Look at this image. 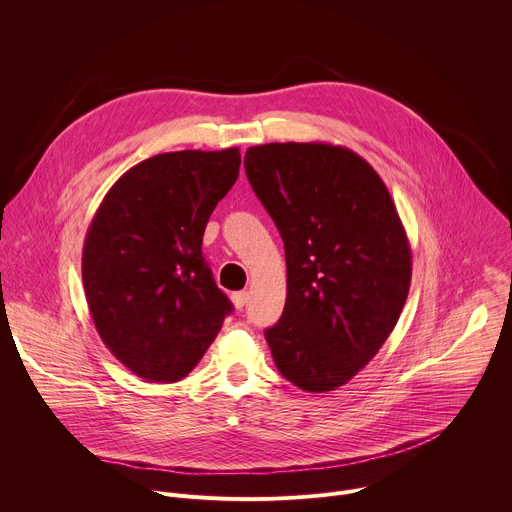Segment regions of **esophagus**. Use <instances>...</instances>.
Masks as SVG:
<instances>
[{
  "mask_svg": "<svg viewBox=\"0 0 512 512\" xmlns=\"http://www.w3.org/2000/svg\"><path fill=\"white\" fill-rule=\"evenodd\" d=\"M231 300H233L237 310H243L247 306V302H249V294H247V291H237V294H233Z\"/></svg>",
  "mask_w": 512,
  "mask_h": 512,
  "instance_id": "1",
  "label": "esophagus"
}]
</instances>
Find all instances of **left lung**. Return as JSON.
Returning a JSON list of instances; mask_svg holds the SVG:
<instances>
[{
	"label": "left lung",
	"mask_w": 512,
	"mask_h": 512,
	"mask_svg": "<svg viewBox=\"0 0 512 512\" xmlns=\"http://www.w3.org/2000/svg\"><path fill=\"white\" fill-rule=\"evenodd\" d=\"M245 172L285 247V308L265 330L275 367L306 393L334 391L381 350L409 294L411 247L395 202L342 145H253Z\"/></svg>",
	"instance_id": "left-lung-1"
}]
</instances>
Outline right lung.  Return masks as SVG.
<instances>
[{"mask_svg":"<svg viewBox=\"0 0 512 512\" xmlns=\"http://www.w3.org/2000/svg\"><path fill=\"white\" fill-rule=\"evenodd\" d=\"M239 166V148L158 154L127 170L93 216L83 247L89 312L103 344L143 381L184 379L233 310L202 237Z\"/></svg>","mask_w":512,"mask_h":512,"instance_id":"add662e5","label":"right lung"}]
</instances>
